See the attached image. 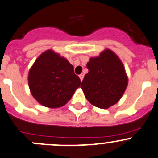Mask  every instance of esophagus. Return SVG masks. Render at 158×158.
Listing matches in <instances>:
<instances>
[{
	"mask_svg": "<svg viewBox=\"0 0 158 158\" xmlns=\"http://www.w3.org/2000/svg\"><path fill=\"white\" fill-rule=\"evenodd\" d=\"M79 77H80V79H81V81H83V78H84V73H81L80 75H79Z\"/></svg>",
	"mask_w": 158,
	"mask_h": 158,
	"instance_id": "34e87169",
	"label": "esophagus"
}]
</instances>
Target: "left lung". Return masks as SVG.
Wrapping results in <instances>:
<instances>
[{"instance_id":"1","label":"left lung","mask_w":158,"mask_h":158,"mask_svg":"<svg viewBox=\"0 0 158 158\" xmlns=\"http://www.w3.org/2000/svg\"><path fill=\"white\" fill-rule=\"evenodd\" d=\"M88 73L81 88L93 106L106 109L117 103L128 85L125 67L118 56L109 49L98 56L90 58Z\"/></svg>"}]
</instances>
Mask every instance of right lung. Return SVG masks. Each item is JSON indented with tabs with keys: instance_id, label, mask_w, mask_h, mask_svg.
<instances>
[{
	"instance_id": "obj_1",
	"label": "right lung",
	"mask_w": 158,
	"mask_h": 158,
	"mask_svg": "<svg viewBox=\"0 0 158 158\" xmlns=\"http://www.w3.org/2000/svg\"><path fill=\"white\" fill-rule=\"evenodd\" d=\"M28 81L34 98L48 108L67 104L81 85L73 65L52 49L45 51L35 60L28 72Z\"/></svg>"
}]
</instances>
